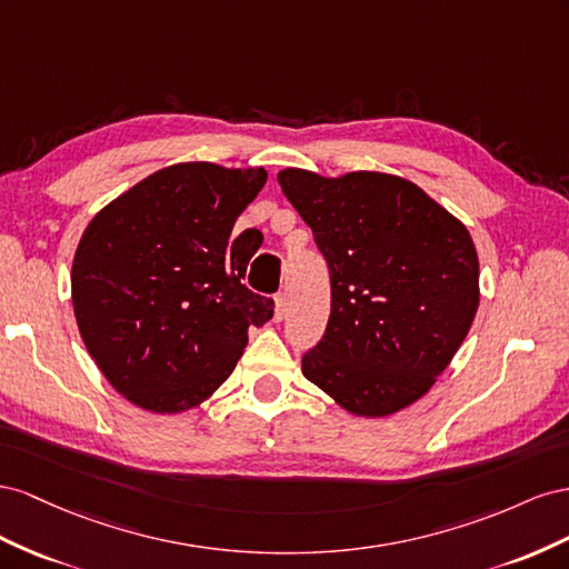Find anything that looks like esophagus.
Instances as JSON below:
<instances>
[{
    "label": "esophagus",
    "mask_w": 569,
    "mask_h": 569,
    "mask_svg": "<svg viewBox=\"0 0 569 569\" xmlns=\"http://www.w3.org/2000/svg\"><path fill=\"white\" fill-rule=\"evenodd\" d=\"M286 317V296L279 293L273 298V319L281 321Z\"/></svg>",
    "instance_id": "esophagus-1"
}]
</instances>
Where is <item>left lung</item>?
Segmentation results:
<instances>
[{"label":"left lung","instance_id":"left-lung-1","mask_svg":"<svg viewBox=\"0 0 569 569\" xmlns=\"http://www.w3.org/2000/svg\"><path fill=\"white\" fill-rule=\"evenodd\" d=\"M331 271L327 333L302 375L355 417H388L431 391L479 307L467 226L402 176L276 173Z\"/></svg>","mask_w":569,"mask_h":569}]
</instances>
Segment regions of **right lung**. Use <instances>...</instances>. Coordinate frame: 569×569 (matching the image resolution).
I'll return each mask as SVG.
<instances>
[{
    "mask_svg": "<svg viewBox=\"0 0 569 569\" xmlns=\"http://www.w3.org/2000/svg\"><path fill=\"white\" fill-rule=\"evenodd\" d=\"M267 171L181 161L104 204L78 240L71 300L97 369L136 408L178 415L231 377L273 300L242 286L257 252L231 242Z\"/></svg>",
    "mask_w": 569,
    "mask_h": 569,
    "instance_id": "add662e5",
    "label": "right lung"
}]
</instances>
